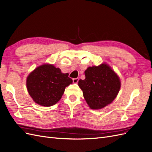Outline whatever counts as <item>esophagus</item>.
<instances>
[{
	"label": "esophagus",
	"mask_w": 152,
	"mask_h": 152,
	"mask_svg": "<svg viewBox=\"0 0 152 152\" xmlns=\"http://www.w3.org/2000/svg\"><path fill=\"white\" fill-rule=\"evenodd\" d=\"M72 81L74 83H77L78 81H79V78H74V79L72 80Z\"/></svg>",
	"instance_id": "esophagus-1"
}]
</instances>
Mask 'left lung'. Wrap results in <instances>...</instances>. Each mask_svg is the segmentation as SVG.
<instances>
[{
	"label": "left lung",
	"mask_w": 152,
	"mask_h": 152,
	"mask_svg": "<svg viewBox=\"0 0 152 152\" xmlns=\"http://www.w3.org/2000/svg\"><path fill=\"white\" fill-rule=\"evenodd\" d=\"M85 75V79L80 80L78 86L90 108L98 110L111 104L119 94L121 80L110 66L103 63L88 67Z\"/></svg>",
	"instance_id": "left-lung-1"
}]
</instances>
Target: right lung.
Returning <instances> with one entry per match:
<instances>
[{
	"instance_id": "obj_1",
	"label": "right lung",
	"mask_w": 152,
	"mask_h": 152,
	"mask_svg": "<svg viewBox=\"0 0 152 152\" xmlns=\"http://www.w3.org/2000/svg\"><path fill=\"white\" fill-rule=\"evenodd\" d=\"M68 73L58 67L45 64L35 68L26 78L29 95L37 104L50 107L61 100L66 86L72 83Z\"/></svg>"
}]
</instances>
